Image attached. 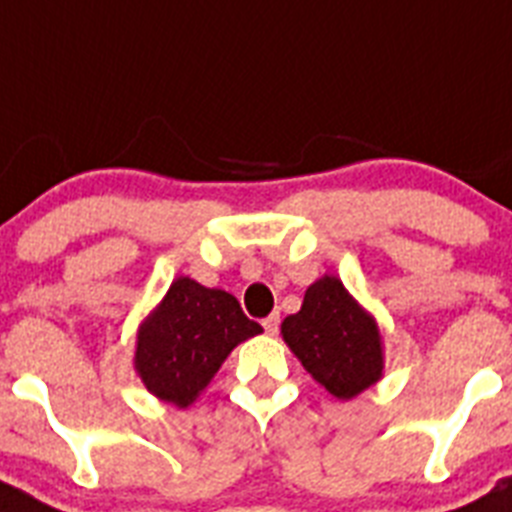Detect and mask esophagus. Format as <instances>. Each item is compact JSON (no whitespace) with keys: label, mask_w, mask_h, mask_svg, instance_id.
<instances>
[{"label":"esophagus","mask_w":512,"mask_h":512,"mask_svg":"<svg viewBox=\"0 0 512 512\" xmlns=\"http://www.w3.org/2000/svg\"><path fill=\"white\" fill-rule=\"evenodd\" d=\"M264 330L269 333V336H277V333H279V315H269V318H264Z\"/></svg>","instance_id":"34e87169"}]
</instances>
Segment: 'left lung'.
<instances>
[{"label": "left lung", "instance_id": "left-lung-1", "mask_svg": "<svg viewBox=\"0 0 512 512\" xmlns=\"http://www.w3.org/2000/svg\"><path fill=\"white\" fill-rule=\"evenodd\" d=\"M282 336L307 372L338 400L359 395L382 374L377 325L336 277H323L307 289L300 312L282 323Z\"/></svg>", "mask_w": 512, "mask_h": 512}]
</instances>
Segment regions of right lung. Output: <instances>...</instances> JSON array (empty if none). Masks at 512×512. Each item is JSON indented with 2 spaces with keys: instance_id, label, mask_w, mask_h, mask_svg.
I'll return each mask as SVG.
<instances>
[{
  "instance_id": "right-lung-1",
  "label": "right lung",
  "mask_w": 512,
  "mask_h": 512,
  "mask_svg": "<svg viewBox=\"0 0 512 512\" xmlns=\"http://www.w3.org/2000/svg\"><path fill=\"white\" fill-rule=\"evenodd\" d=\"M256 333L261 325L233 295L179 277L140 328L135 369L153 395L187 408L230 351Z\"/></svg>"
}]
</instances>
